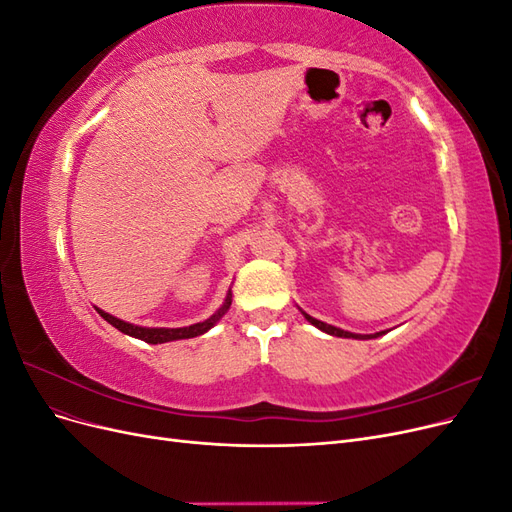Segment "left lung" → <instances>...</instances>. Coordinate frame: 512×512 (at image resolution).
<instances>
[{
  "instance_id": "left-lung-1",
  "label": "left lung",
  "mask_w": 512,
  "mask_h": 512,
  "mask_svg": "<svg viewBox=\"0 0 512 512\" xmlns=\"http://www.w3.org/2000/svg\"><path fill=\"white\" fill-rule=\"evenodd\" d=\"M303 316L307 318V322H312L314 327H318L320 331H324V333H329V335H335V337H352V339H371V337H380V335H384V333H376V335H359V333H350V331H342V329H337V327H331V324H327V322H320V320H316V318H312V316H307L305 312H303Z\"/></svg>"
}]
</instances>
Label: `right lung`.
Listing matches in <instances>:
<instances>
[{
    "mask_svg": "<svg viewBox=\"0 0 512 512\" xmlns=\"http://www.w3.org/2000/svg\"><path fill=\"white\" fill-rule=\"evenodd\" d=\"M230 303H232V294L228 292L224 305L211 318H207L205 322L192 324V327H183V329H147V327H136V324H130V322H123V320H119V318H115L111 314L102 312V309H98V314L108 324H113V327L119 329L121 333H126V335L136 337V339H143V342H147V344H164V342H175V339H190V337L207 333L213 327V324L218 322L228 312Z\"/></svg>",
    "mask_w": 512,
    "mask_h": 512,
    "instance_id": "obj_1",
    "label": "right lung"
}]
</instances>
